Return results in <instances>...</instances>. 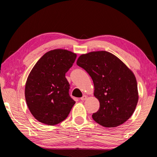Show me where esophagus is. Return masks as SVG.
Returning a JSON list of instances; mask_svg holds the SVG:
<instances>
[{"mask_svg":"<svg viewBox=\"0 0 157 157\" xmlns=\"http://www.w3.org/2000/svg\"><path fill=\"white\" fill-rule=\"evenodd\" d=\"M81 99V101H86V99H87V96H86V95H84L82 96V97L80 98Z\"/></svg>","mask_w":157,"mask_h":157,"instance_id":"34e87169","label":"esophagus"}]
</instances>
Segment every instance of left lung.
Wrapping results in <instances>:
<instances>
[{
	"label": "left lung",
	"instance_id": "8db88e82",
	"mask_svg": "<svg viewBox=\"0 0 157 157\" xmlns=\"http://www.w3.org/2000/svg\"><path fill=\"white\" fill-rule=\"evenodd\" d=\"M76 63L88 73L94 83V96L100 108L93 113V119L105 128H115L128 120L139 98L132 70L117 56L104 51L83 54Z\"/></svg>",
	"mask_w": 157,
	"mask_h": 157
}]
</instances>
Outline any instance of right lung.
<instances>
[{
    "label": "right lung",
    "mask_w": 157,
    "mask_h": 157,
    "mask_svg": "<svg viewBox=\"0 0 157 157\" xmlns=\"http://www.w3.org/2000/svg\"><path fill=\"white\" fill-rule=\"evenodd\" d=\"M76 56L67 50H52L31 70L25 83V98L29 111L39 122L54 125L67 117L75 102L69 96L65 73Z\"/></svg>",
    "instance_id": "add662e5"
}]
</instances>
